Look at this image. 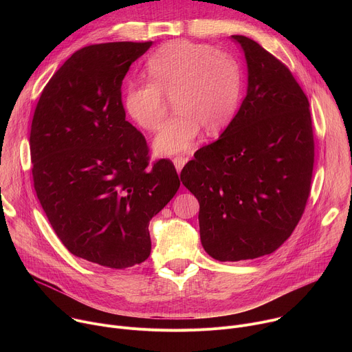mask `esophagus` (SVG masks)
Masks as SVG:
<instances>
[{
    "label": "esophagus",
    "mask_w": 352,
    "mask_h": 352,
    "mask_svg": "<svg viewBox=\"0 0 352 352\" xmlns=\"http://www.w3.org/2000/svg\"><path fill=\"white\" fill-rule=\"evenodd\" d=\"M186 162H188V157H182V156H177V157L173 159V163H174V166H175V170H177L178 173H181V170L184 168V166H185Z\"/></svg>",
    "instance_id": "esophagus-1"
}]
</instances>
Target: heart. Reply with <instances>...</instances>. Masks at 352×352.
Wrapping results in <instances>:
<instances>
[{"instance_id":"obj_1","label":"heart","mask_w":352,"mask_h":352,"mask_svg":"<svg viewBox=\"0 0 352 352\" xmlns=\"http://www.w3.org/2000/svg\"><path fill=\"white\" fill-rule=\"evenodd\" d=\"M152 80H131L124 110L140 128L155 131L166 116V97L174 96L177 116L155 138L160 156L189 150L200 129L213 135L224 129L239 106L242 76L236 61L210 45L189 40L163 44L147 61Z\"/></svg>"}]
</instances>
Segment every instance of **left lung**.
I'll return each mask as SVG.
<instances>
[{
  "mask_svg": "<svg viewBox=\"0 0 352 352\" xmlns=\"http://www.w3.org/2000/svg\"><path fill=\"white\" fill-rule=\"evenodd\" d=\"M231 38L245 56L246 96L220 138L181 171L200 206L202 246L220 262L261 258L288 239L315 156L308 97L289 69L252 38Z\"/></svg>",
  "mask_w": 352,
  "mask_h": 352,
  "instance_id": "1",
  "label": "left lung"
}]
</instances>
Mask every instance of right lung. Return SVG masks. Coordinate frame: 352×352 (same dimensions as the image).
<instances>
[{
	"instance_id": "1",
	"label": "right lung",
	"mask_w": 352,
	"mask_h": 352,
	"mask_svg": "<svg viewBox=\"0 0 352 352\" xmlns=\"http://www.w3.org/2000/svg\"><path fill=\"white\" fill-rule=\"evenodd\" d=\"M152 44L78 50L45 85L32 121V174L50 224L72 255L110 269L148 258V221L179 188L170 160L148 167L121 100L131 64Z\"/></svg>"
}]
</instances>
